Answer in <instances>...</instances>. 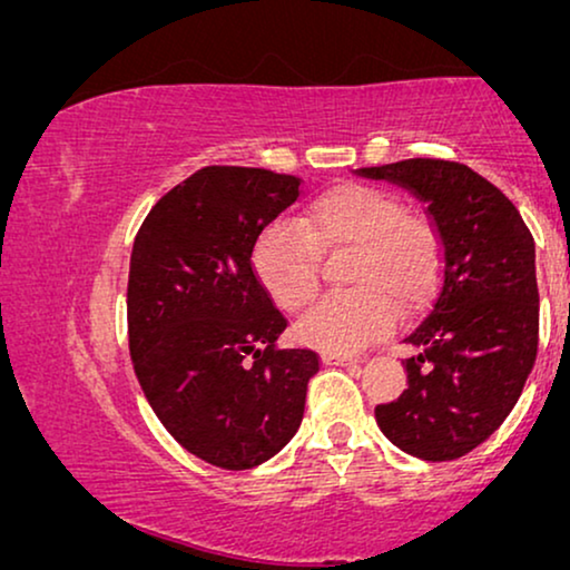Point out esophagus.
<instances>
[{
	"label": "esophagus",
	"instance_id": "34e87169",
	"mask_svg": "<svg viewBox=\"0 0 570 570\" xmlns=\"http://www.w3.org/2000/svg\"><path fill=\"white\" fill-rule=\"evenodd\" d=\"M323 362L331 366H356V364H362V358L348 356V354H323Z\"/></svg>",
	"mask_w": 570,
	"mask_h": 570
}]
</instances>
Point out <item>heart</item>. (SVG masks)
<instances>
[{
	"label": "heart",
	"instance_id": "obj_1",
	"mask_svg": "<svg viewBox=\"0 0 570 570\" xmlns=\"http://www.w3.org/2000/svg\"><path fill=\"white\" fill-rule=\"evenodd\" d=\"M341 266L348 292L320 302L296 325V338L325 351H356L395 331L397 307L415 315L434 296L444 268V239L434 219L407 212L390 190L338 183L312 198L296 224H271L255 243L261 284L288 315L320 292V259Z\"/></svg>",
	"mask_w": 570,
	"mask_h": 570
}]
</instances>
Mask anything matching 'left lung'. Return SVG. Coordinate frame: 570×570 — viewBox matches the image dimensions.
Here are the masks:
<instances>
[{
  "label": "left lung",
  "mask_w": 570,
  "mask_h": 570,
  "mask_svg": "<svg viewBox=\"0 0 570 570\" xmlns=\"http://www.w3.org/2000/svg\"><path fill=\"white\" fill-rule=\"evenodd\" d=\"M356 173L419 196L444 239L436 299L405 338L407 387L374 407L376 426L405 454L456 460L507 421L534 366V239L517 206L468 165L419 157Z\"/></svg>",
  "instance_id": "8db88e82"
}]
</instances>
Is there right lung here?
I'll use <instances>...</instances> for the list:
<instances>
[{
	"label": "right lung",
	"instance_id": "right-lung-1",
	"mask_svg": "<svg viewBox=\"0 0 570 570\" xmlns=\"http://www.w3.org/2000/svg\"><path fill=\"white\" fill-rule=\"evenodd\" d=\"M299 178L204 167L151 206L128 268L136 380L170 436L222 470H250L292 442L320 358L276 348L286 320L253 271L261 232Z\"/></svg>",
	"mask_w": 570,
	"mask_h": 570
}]
</instances>
